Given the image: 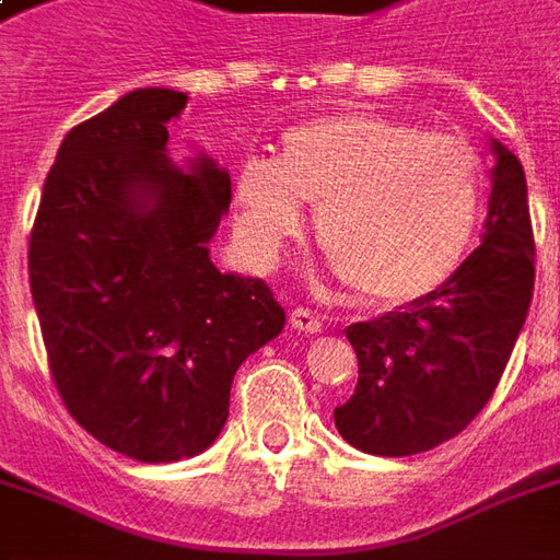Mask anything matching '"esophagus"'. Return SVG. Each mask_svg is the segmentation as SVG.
Segmentation results:
<instances>
[{"label":"esophagus","mask_w":560,"mask_h":560,"mask_svg":"<svg viewBox=\"0 0 560 560\" xmlns=\"http://www.w3.org/2000/svg\"><path fill=\"white\" fill-rule=\"evenodd\" d=\"M291 327L300 329V332H308V336H317L320 329H324V324H320V317L312 312V308H293L291 312Z\"/></svg>","instance_id":"34e87169"}]
</instances>
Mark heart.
Masks as SVG:
<instances>
[{
    "label": "heart",
    "instance_id": "b5f03b06",
    "mask_svg": "<svg viewBox=\"0 0 560 560\" xmlns=\"http://www.w3.org/2000/svg\"><path fill=\"white\" fill-rule=\"evenodd\" d=\"M486 171L458 138L377 114L291 128L276 161L236 171L233 212L245 252L269 264L315 209L317 248L369 305L438 291L468 257L482 219Z\"/></svg>",
    "mask_w": 560,
    "mask_h": 560
}]
</instances>
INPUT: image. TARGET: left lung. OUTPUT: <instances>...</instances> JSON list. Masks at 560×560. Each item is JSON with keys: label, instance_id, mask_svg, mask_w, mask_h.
<instances>
[{"label": "left lung", "instance_id": "8db88e82", "mask_svg": "<svg viewBox=\"0 0 560 560\" xmlns=\"http://www.w3.org/2000/svg\"><path fill=\"white\" fill-rule=\"evenodd\" d=\"M482 243L453 279L399 312L351 324L360 381L336 429L372 456H413L456 438L492 399L534 293V228L518 159L492 140Z\"/></svg>", "mask_w": 560, "mask_h": 560}]
</instances>
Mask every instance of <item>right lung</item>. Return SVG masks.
<instances>
[{
	"instance_id": "obj_1",
	"label": "right lung",
	"mask_w": 560,
	"mask_h": 560,
	"mask_svg": "<svg viewBox=\"0 0 560 560\" xmlns=\"http://www.w3.org/2000/svg\"><path fill=\"white\" fill-rule=\"evenodd\" d=\"M188 95L135 90L66 135L30 236V288L68 413L138 462L203 453L248 353L284 327L267 281L221 276L231 207L212 159L179 171L167 122Z\"/></svg>"
}]
</instances>
